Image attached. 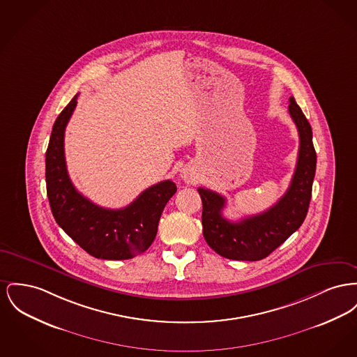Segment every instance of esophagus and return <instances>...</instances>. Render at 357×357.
<instances>
[{
  "label": "esophagus",
  "mask_w": 357,
  "mask_h": 357,
  "mask_svg": "<svg viewBox=\"0 0 357 357\" xmlns=\"http://www.w3.org/2000/svg\"><path fill=\"white\" fill-rule=\"evenodd\" d=\"M181 178H182L186 183L195 182V174H194L190 168H183V169L181 171Z\"/></svg>",
  "instance_id": "obj_1"
}]
</instances>
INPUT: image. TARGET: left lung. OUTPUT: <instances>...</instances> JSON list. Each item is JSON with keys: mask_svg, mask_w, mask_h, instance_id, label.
Listing matches in <instances>:
<instances>
[{"mask_svg": "<svg viewBox=\"0 0 357 357\" xmlns=\"http://www.w3.org/2000/svg\"><path fill=\"white\" fill-rule=\"evenodd\" d=\"M289 113L299 133V152L290 188L270 209L231 222L222 217L227 199L199 188L204 237L213 251L231 260L256 261L267 257L296 231L306 218L315 175L313 132L307 119L290 97Z\"/></svg>", "mask_w": 357, "mask_h": 357, "instance_id": "1", "label": "left lung"}]
</instances>
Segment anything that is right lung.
<instances>
[{"mask_svg":"<svg viewBox=\"0 0 357 357\" xmlns=\"http://www.w3.org/2000/svg\"><path fill=\"white\" fill-rule=\"evenodd\" d=\"M78 94L52 126L45 152L47 195L55 221L81 248L97 259L126 260L147 251L169 198L172 181L144 190L123 209H105L84 197L70 181L64 159V129L77 106Z\"/></svg>","mask_w":357,"mask_h":357,"instance_id":"obj_1","label":"right lung"}]
</instances>
